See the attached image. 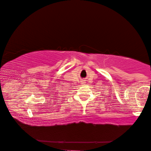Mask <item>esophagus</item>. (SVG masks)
Listing matches in <instances>:
<instances>
[{"label":"esophagus","mask_w":151,"mask_h":151,"mask_svg":"<svg viewBox=\"0 0 151 151\" xmlns=\"http://www.w3.org/2000/svg\"><path fill=\"white\" fill-rule=\"evenodd\" d=\"M81 84H85L86 81H85V80H82L81 81Z\"/></svg>","instance_id":"esophagus-1"}]
</instances>
